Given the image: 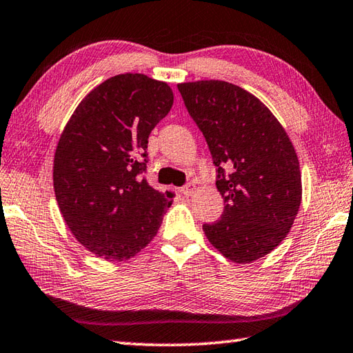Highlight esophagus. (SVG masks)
<instances>
[{
    "label": "esophagus",
    "instance_id": "34e87169",
    "mask_svg": "<svg viewBox=\"0 0 353 353\" xmlns=\"http://www.w3.org/2000/svg\"><path fill=\"white\" fill-rule=\"evenodd\" d=\"M194 190H196L194 183H186V185L183 186V188L181 190V192H182L183 196L188 197V196H191V194H192V192H194Z\"/></svg>",
    "mask_w": 353,
    "mask_h": 353
}]
</instances>
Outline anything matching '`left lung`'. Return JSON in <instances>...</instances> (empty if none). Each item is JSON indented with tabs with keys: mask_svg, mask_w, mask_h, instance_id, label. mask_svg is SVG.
I'll return each instance as SVG.
<instances>
[{
	"mask_svg": "<svg viewBox=\"0 0 353 353\" xmlns=\"http://www.w3.org/2000/svg\"><path fill=\"white\" fill-rule=\"evenodd\" d=\"M185 107L217 167L222 217L205 223L210 243L234 263H251L275 250L301 203L299 157L271 110L225 81L177 84Z\"/></svg>",
	"mask_w": 353,
	"mask_h": 353,
	"instance_id": "8db88e82",
	"label": "left lung"
}]
</instances>
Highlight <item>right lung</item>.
I'll list each match as a JSON object with an SVG mask.
<instances>
[{"label":"right lung","instance_id":"add662e5","mask_svg":"<svg viewBox=\"0 0 353 353\" xmlns=\"http://www.w3.org/2000/svg\"><path fill=\"white\" fill-rule=\"evenodd\" d=\"M167 82L123 73L94 87L62 131L53 161L59 211L74 239L101 259L143 250L171 206L143 172L148 136L172 107Z\"/></svg>","mask_w":353,"mask_h":353}]
</instances>
